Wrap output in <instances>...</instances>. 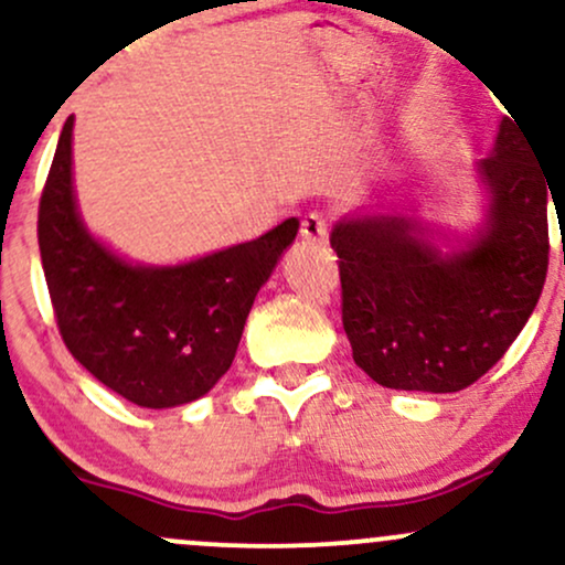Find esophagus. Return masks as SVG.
Instances as JSON below:
<instances>
[{"label": "esophagus", "instance_id": "obj_1", "mask_svg": "<svg viewBox=\"0 0 565 565\" xmlns=\"http://www.w3.org/2000/svg\"><path fill=\"white\" fill-rule=\"evenodd\" d=\"M300 233L305 242L310 244H323L329 236V220L321 215V212H310V215L302 217Z\"/></svg>", "mask_w": 565, "mask_h": 565}]
</instances>
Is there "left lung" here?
<instances>
[{"mask_svg":"<svg viewBox=\"0 0 565 565\" xmlns=\"http://www.w3.org/2000/svg\"><path fill=\"white\" fill-rule=\"evenodd\" d=\"M478 172L489 188L486 225L457 255H440L414 217L334 225L342 327L353 361L382 387L465 391L508 353L540 302L553 188L518 121L502 119Z\"/></svg>","mask_w":565,"mask_h":565,"instance_id":"obj_1","label":"left lung"}]
</instances>
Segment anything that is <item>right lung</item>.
<instances>
[{
	"mask_svg": "<svg viewBox=\"0 0 565 565\" xmlns=\"http://www.w3.org/2000/svg\"><path fill=\"white\" fill-rule=\"evenodd\" d=\"M71 132L74 116L57 140L36 225L63 342L95 380L132 404L196 401L231 369L252 302L300 220L185 265H129L95 242L76 212Z\"/></svg>",
	"mask_w": 565,
	"mask_h": 565,
	"instance_id": "1",
	"label": "right lung"
}]
</instances>
